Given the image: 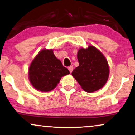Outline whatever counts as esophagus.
Returning a JSON list of instances; mask_svg holds the SVG:
<instances>
[{"instance_id": "1", "label": "esophagus", "mask_w": 135, "mask_h": 135, "mask_svg": "<svg viewBox=\"0 0 135 135\" xmlns=\"http://www.w3.org/2000/svg\"><path fill=\"white\" fill-rule=\"evenodd\" d=\"M68 69H69L70 73H71L72 71H73V66H69V67H68Z\"/></svg>"}]
</instances>
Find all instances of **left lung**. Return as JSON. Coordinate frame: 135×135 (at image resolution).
<instances>
[{
	"label": "left lung",
	"mask_w": 135,
	"mask_h": 135,
	"mask_svg": "<svg viewBox=\"0 0 135 135\" xmlns=\"http://www.w3.org/2000/svg\"><path fill=\"white\" fill-rule=\"evenodd\" d=\"M78 67L73 70L72 76L84 90L93 92L102 88L109 76V66L104 55L95 46L90 45L78 50Z\"/></svg>",
	"instance_id": "1"
}]
</instances>
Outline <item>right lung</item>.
<instances>
[{"label":"right lung","instance_id":"obj_1","mask_svg":"<svg viewBox=\"0 0 135 135\" xmlns=\"http://www.w3.org/2000/svg\"><path fill=\"white\" fill-rule=\"evenodd\" d=\"M52 49H43L31 61L28 68V79L35 89L50 92L57 86L62 77L69 74Z\"/></svg>","mask_w":135,"mask_h":135}]
</instances>
